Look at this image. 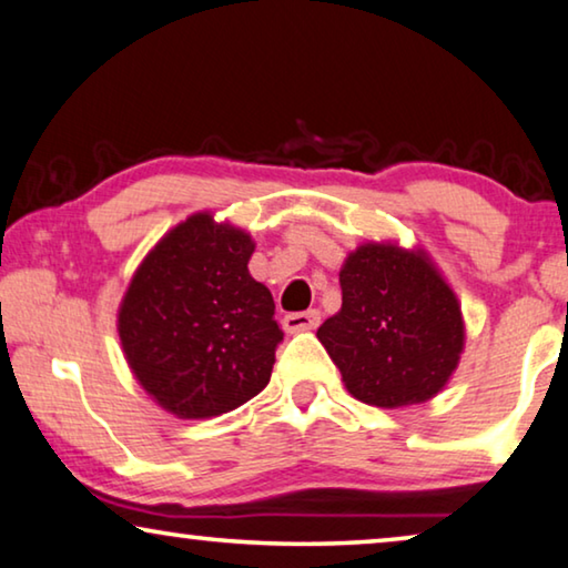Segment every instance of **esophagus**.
<instances>
[{
    "mask_svg": "<svg viewBox=\"0 0 568 568\" xmlns=\"http://www.w3.org/2000/svg\"><path fill=\"white\" fill-rule=\"evenodd\" d=\"M320 325V312L307 310V312H290L284 317V331L286 333H302V331H315Z\"/></svg>",
    "mask_w": 568,
    "mask_h": 568,
    "instance_id": "obj_1",
    "label": "esophagus"
}]
</instances>
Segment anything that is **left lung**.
<instances>
[{
    "instance_id": "left-lung-1",
    "label": "left lung",
    "mask_w": 568,
    "mask_h": 568,
    "mask_svg": "<svg viewBox=\"0 0 568 568\" xmlns=\"http://www.w3.org/2000/svg\"><path fill=\"white\" fill-rule=\"evenodd\" d=\"M343 307L317 327L345 389L374 407L438 394L464 351L456 294L423 253L366 243L341 271Z\"/></svg>"
}]
</instances>
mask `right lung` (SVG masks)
Listing matches in <instances>:
<instances>
[{
	"instance_id": "1",
	"label": "right lung",
	"mask_w": 568,
	"mask_h": 568,
	"mask_svg": "<svg viewBox=\"0 0 568 568\" xmlns=\"http://www.w3.org/2000/svg\"><path fill=\"white\" fill-rule=\"evenodd\" d=\"M251 253L248 233L200 212L135 271L118 317L122 351L169 413L223 415L268 384L284 333L271 292L248 274Z\"/></svg>"
}]
</instances>
